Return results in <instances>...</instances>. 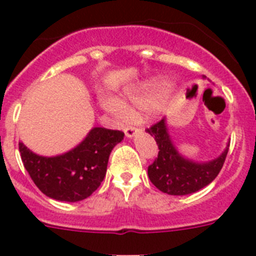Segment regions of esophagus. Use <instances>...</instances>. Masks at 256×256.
I'll use <instances>...</instances> for the list:
<instances>
[{"instance_id":"1","label":"esophagus","mask_w":256,"mask_h":256,"mask_svg":"<svg viewBox=\"0 0 256 256\" xmlns=\"http://www.w3.org/2000/svg\"><path fill=\"white\" fill-rule=\"evenodd\" d=\"M136 132H138V128H134V126H128V128H124V135H126L128 138H132V136H135Z\"/></svg>"}]
</instances>
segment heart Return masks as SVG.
<instances>
[{"label": "heart", "mask_w": 256, "mask_h": 256, "mask_svg": "<svg viewBox=\"0 0 256 256\" xmlns=\"http://www.w3.org/2000/svg\"><path fill=\"white\" fill-rule=\"evenodd\" d=\"M165 83L160 78H152L143 82L140 84L130 88L126 94L128 102L122 104L116 98H104L102 105L109 110L114 112L117 114H124L128 109L136 108L142 110H150L151 113H158L162 105L161 95L165 90Z\"/></svg>", "instance_id": "b5f03b06"}]
</instances>
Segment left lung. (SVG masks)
<instances>
[{"instance_id":"obj_1","label":"left lung","mask_w":256,"mask_h":256,"mask_svg":"<svg viewBox=\"0 0 256 256\" xmlns=\"http://www.w3.org/2000/svg\"><path fill=\"white\" fill-rule=\"evenodd\" d=\"M146 132L154 136L158 146V158L148 166V177L158 190L169 195L192 194L211 184L220 173L229 150L228 143L218 158L199 162L178 152L169 135L166 118L152 124Z\"/></svg>"}]
</instances>
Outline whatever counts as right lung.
<instances>
[{
	"label": "right lung",
	"instance_id": "obj_1",
	"mask_svg": "<svg viewBox=\"0 0 256 256\" xmlns=\"http://www.w3.org/2000/svg\"><path fill=\"white\" fill-rule=\"evenodd\" d=\"M118 130L94 128L70 151L57 156H40L19 142L26 170L46 196L60 202L83 200L98 190L106 173L109 154L122 142Z\"/></svg>",
	"mask_w": 256,
	"mask_h": 256
}]
</instances>
